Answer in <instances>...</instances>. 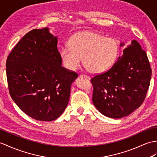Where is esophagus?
<instances>
[{
    "instance_id": "esophagus-1",
    "label": "esophagus",
    "mask_w": 157,
    "mask_h": 157,
    "mask_svg": "<svg viewBox=\"0 0 157 157\" xmlns=\"http://www.w3.org/2000/svg\"><path fill=\"white\" fill-rule=\"evenodd\" d=\"M80 77H83V78H86L88 79H91V78H90V76H87V75H80Z\"/></svg>"
}]
</instances>
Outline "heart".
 <instances>
[{
	"mask_svg": "<svg viewBox=\"0 0 157 157\" xmlns=\"http://www.w3.org/2000/svg\"><path fill=\"white\" fill-rule=\"evenodd\" d=\"M70 45L61 51V57L65 67L75 70L81 63L89 71L100 74L108 70L117 59L119 44L116 39L92 31H81L73 35Z\"/></svg>",
	"mask_w": 157,
	"mask_h": 157,
	"instance_id": "b5f03b06",
	"label": "heart"
}]
</instances>
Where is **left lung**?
I'll return each mask as SVG.
<instances>
[{
	"instance_id": "8db88e82",
	"label": "left lung",
	"mask_w": 157,
	"mask_h": 157,
	"mask_svg": "<svg viewBox=\"0 0 157 157\" xmlns=\"http://www.w3.org/2000/svg\"><path fill=\"white\" fill-rule=\"evenodd\" d=\"M124 45L120 43V47ZM151 72L146 52L132 40L110 70L91 79L94 105L108 118H121L130 114L145 99Z\"/></svg>"
}]
</instances>
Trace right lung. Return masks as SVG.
I'll return each instance as SVG.
<instances>
[{"label":"right lung","instance_id":"obj_1","mask_svg":"<svg viewBox=\"0 0 157 157\" xmlns=\"http://www.w3.org/2000/svg\"><path fill=\"white\" fill-rule=\"evenodd\" d=\"M57 41L48 27L33 29L7 57L10 96L22 111L39 121H53L62 114L78 78L76 73L61 66Z\"/></svg>","mask_w":157,"mask_h":157}]
</instances>
